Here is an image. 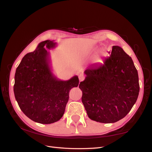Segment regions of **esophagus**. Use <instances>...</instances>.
Returning <instances> with one entry per match:
<instances>
[{"mask_svg": "<svg viewBox=\"0 0 152 152\" xmlns=\"http://www.w3.org/2000/svg\"><path fill=\"white\" fill-rule=\"evenodd\" d=\"M78 78H79V81L81 82L82 80H84L85 78V76L83 75L82 74H80L79 75H78Z\"/></svg>", "mask_w": 152, "mask_h": 152, "instance_id": "34e87169", "label": "esophagus"}]
</instances>
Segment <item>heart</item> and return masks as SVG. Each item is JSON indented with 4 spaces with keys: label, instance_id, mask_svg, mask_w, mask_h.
I'll use <instances>...</instances> for the list:
<instances>
[{
    "label": "heart",
    "instance_id": "1",
    "mask_svg": "<svg viewBox=\"0 0 152 152\" xmlns=\"http://www.w3.org/2000/svg\"><path fill=\"white\" fill-rule=\"evenodd\" d=\"M95 49H96L95 48H92L91 50H90V51H88L87 52V55L91 54V53H92V52H93V51H94V50H95ZM106 51H105V50H103V49L100 50H99V51L97 52V53H96V56H94V61L96 62V63L101 62L102 60V58H104V56H106Z\"/></svg>",
    "mask_w": 152,
    "mask_h": 152
}]
</instances>
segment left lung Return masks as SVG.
Masks as SVG:
<instances>
[{"label":"left lung","mask_w":152,"mask_h":152,"mask_svg":"<svg viewBox=\"0 0 152 152\" xmlns=\"http://www.w3.org/2000/svg\"><path fill=\"white\" fill-rule=\"evenodd\" d=\"M103 64L84 71L79 88L88 118L102 123H113L126 116L140 92L138 71L122 48L113 46Z\"/></svg>","instance_id":"1"}]
</instances>
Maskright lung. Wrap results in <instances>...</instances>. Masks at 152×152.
<instances>
[{"label":"right lung","mask_w":152,"mask_h":152,"mask_svg":"<svg viewBox=\"0 0 152 152\" xmlns=\"http://www.w3.org/2000/svg\"><path fill=\"white\" fill-rule=\"evenodd\" d=\"M56 46L54 41L41 42L23 57L15 70L14 92L18 105L26 116L41 124L53 123L61 118L70 91L79 83L77 76L61 80L51 72L46 49Z\"/></svg>","instance_id":"add662e5"}]
</instances>
